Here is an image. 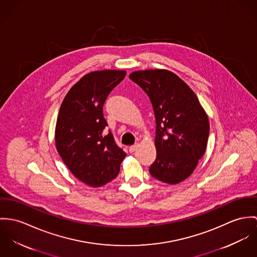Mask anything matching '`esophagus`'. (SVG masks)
<instances>
[{
    "label": "esophagus",
    "mask_w": 257,
    "mask_h": 257,
    "mask_svg": "<svg viewBox=\"0 0 257 257\" xmlns=\"http://www.w3.org/2000/svg\"><path fill=\"white\" fill-rule=\"evenodd\" d=\"M138 147H139V144H135V145H133V146H131L130 148H129V151H130V153H134L137 149H138Z\"/></svg>",
    "instance_id": "esophagus-1"
}]
</instances>
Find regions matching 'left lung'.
Segmentation results:
<instances>
[{"mask_svg":"<svg viewBox=\"0 0 257 257\" xmlns=\"http://www.w3.org/2000/svg\"><path fill=\"white\" fill-rule=\"evenodd\" d=\"M129 78L148 94L156 117L157 159L149 171L162 182L177 184L191 175L205 154L207 113L194 91L169 70L135 71Z\"/></svg>","mask_w":257,"mask_h":257,"instance_id":"8db88e82","label":"left lung"}]
</instances>
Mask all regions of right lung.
<instances>
[{"label": "right lung", "mask_w": 257, "mask_h": 257, "mask_svg": "<svg viewBox=\"0 0 257 257\" xmlns=\"http://www.w3.org/2000/svg\"><path fill=\"white\" fill-rule=\"evenodd\" d=\"M126 75L124 70H101L85 75L70 88L61 104L55 145L70 171L91 187L118 175L126 153L115 144L102 107L109 92Z\"/></svg>", "instance_id": "add662e5"}]
</instances>
